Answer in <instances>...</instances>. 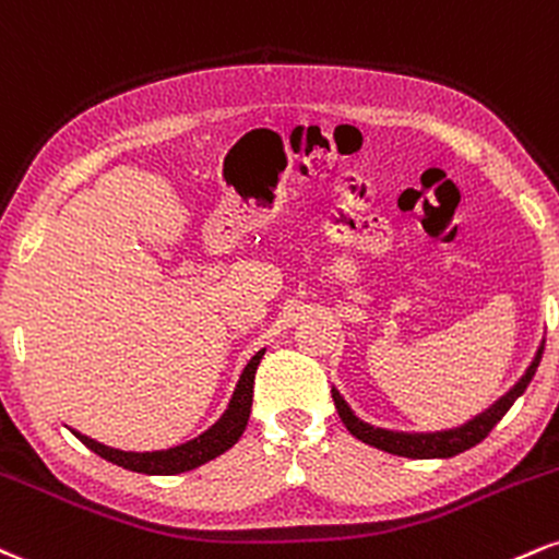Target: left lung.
<instances>
[{"instance_id": "8db88e82", "label": "left lung", "mask_w": 559, "mask_h": 559, "mask_svg": "<svg viewBox=\"0 0 559 559\" xmlns=\"http://www.w3.org/2000/svg\"><path fill=\"white\" fill-rule=\"evenodd\" d=\"M542 353H544V345H539V350H536V356H534V360H531V366L526 369V373H523V377L518 379L513 390L504 392V395L497 400V403L491 405L489 411L478 413L476 418H471L468 424L457 426V429L429 431V435H408V431L377 429V426L364 424V421H360V418H356V413L347 408V403H345L343 397H340L337 390H332L334 408H337L340 418H343V424L347 426V431H350V435L356 437V439H360V442L371 444V448L390 452V455L413 457V461H431V457H452V455H457V452H465V450L476 448V444L481 442V439H487L489 431L502 421V416L510 411V405H513L515 400L521 397L523 392H526L528 382H531V379H534L536 369H539Z\"/></svg>"}]
</instances>
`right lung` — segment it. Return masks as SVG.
I'll use <instances>...</instances> for the list:
<instances>
[{
  "instance_id": "1",
  "label": "right lung",
  "mask_w": 559,
  "mask_h": 559,
  "mask_svg": "<svg viewBox=\"0 0 559 559\" xmlns=\"http://www.w3.org/2000/svg\"><path fill=\"white\" fill-rule=\"evenodd\" d=\"M261 356L264 350H259L255 356L248 360V366L240 373V382L235 386V395L229 400L225 416L216 421L212 429L203 431L201 437L190 439L186 444H177V448L169 450H156V452H122L115 448H107V444H98L94 439L83 437L81 431H72L91 452H96L104 461L120 465V468L135 471V474H148V476H175L186 474V471L199 468V465L214 461L216 455L227 452L238 442L242 431H246L248 416H251L253 405V379L255 369H259Z\"/></svg>"
}]
</instances>
